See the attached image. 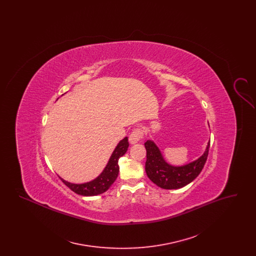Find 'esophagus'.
Instances as JSON below:
<instances>
[{
  "instance_id": "1",
  "label": "esophagus",
  "mask_w": 256,
  "mask_h": 256,
  "mask_svg": "<svg viewBox=\"0 0 256 256\" xmlns=\"http://www.w3.org/2000/svg\"><path fill=\"white\" fill-rule=\"evenodd\" d=\"M144 136V132L141 128H136L134 130L132 134L130 135V144H136L138 143Z\"/></svg>"
}]
</instances>
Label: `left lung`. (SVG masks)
I'll return each instance as SVG.
<instances>
[{
	"instance_id": "obj_1",
	"label": "left lung",
	"mask_w": 256,
	"mask_h": 256,
	"mask_svg": "<svg viewBox=\"0 0 256 256\" xmlns=\"http://www.w3.org/2000/svg\"><path fill=\"white\" fill-rule=\"evenodd\" d=\"M210 142L202 156L182 166H174L163 158L158 146L152 141L145 143L146 161L145 165L148 178L162 189H180L192 182L200 174L206 162Z\"/></svg>"
}]
</instances>
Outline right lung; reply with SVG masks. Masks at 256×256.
<instances>
[{"instance_id":"add662e5","label":"right lung","mask_w":256,"mask_h":256,"mask_svg":"<svg viewBox=\"0 0 256 256\" xmlns=\"http://www.w3.org/2000/svg\"><path fill=\"white\" fill-rule=\"evenodd\" d=\"M128 138L124 137L121 140L118 145L113 150L110 160L106 166V168L91 182L86 183H71L63 178H60L63 183L68 186L73 192L80 196H92L100 195L104 193L110 189V186L116 180L119 174V165L118 160L126 152L128 148Z\"/></svg>"}]
</instances>
